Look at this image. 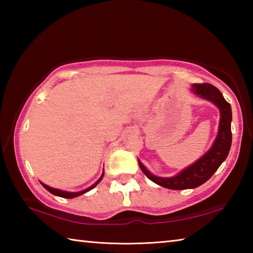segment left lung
I'll return each mask as SVG.
<instances>
[{"mask_svg":"<svg viewBox=\"0 0 253 253\" xmlns=\"http://www.w3.org/2000/svg\"><path fill=\"white\" fill-rule=\"evenodd\" d=\"M191 91L196 97L212 102L220 110L219 130L212 146L193 164L183 169L181 172L170 177L156 176L149 172L143 163L138 160L140 169L151 181L169 190H186V188H195L202 185L226 160L231 148V143H232V132H231L232 110L219 89L210 84H192Z\"/></svg>","mask_w":253,"mask_h":253,"instance_id":"1","label":"left lung"}]
</instances>
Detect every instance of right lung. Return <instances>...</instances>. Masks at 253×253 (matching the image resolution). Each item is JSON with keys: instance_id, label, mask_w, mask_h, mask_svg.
I'll list each match as a JSON object with an SVG mask.
<instances>
[{"instance_id": "right-lung-1", "label": "right lung", "mask_w": 253, "mask_h": 253, "mask_svg": "<svg viewBox=\"0 0 253 253\" xmlns=\"http://www.w3.org/2000/svg\"><path fill=\"white\" fill-rule=\"evenodd\" d=\"M102 177H104V172H102L101 176H100L99 178H98V181H97L96 183H93L91 186L87 187V188H85V190L79 191V192H68V191H62V190H59V188H53V187H51V186L46 185V184L42 183V182H40V183L42 184V186H43L46 191H49L50 193H52L53 195H57V196H60V198H65V199H74V198H77V196L83 195V194H84V193H87V192H89L90 190H92L93 187H96V186L98 185V183H99V182L101 181V179H102Z\"/></svg>"}]
</instances>
